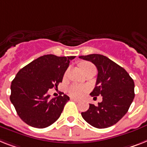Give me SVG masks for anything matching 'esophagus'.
Returning <instances> with one entry per match:
<instances>
[{
	"label": "esophagus",
	"instance_id": "1",
	"mask_svg": "<svg viewBox=\"0 0 147 147\" xmlns=\"http://www.w3.org/2000/svg\"><path fill=\"white\" fill-rule=\"evenodd\" d=\"M70 100H72V101H75V102H79V100H78V99H76V98H74V97H71V98H70Z\"/></svg>",
	"mask_w": 147,
	"mask_h": 147
}]
</instances>
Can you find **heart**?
Listing matches in <instances>:
<instances>
[{
    "instance_id": "heart-1",
    "label": "heart",
    "mask_w": 147,
    "mask_h": 147,
    "mask_svg": "<svg viewBox=\"0 0 147 147\" xmlns=\"http://www.w3.org/2000/svg\"><path fill=\"white\" fill-rule=\"evenodd\" d=\"M91 65H91L90 63H82V70L84 71V70H85L86 69H88V67H90V66H91ZM67 90H68V93H69L71 96H74V97H81V96H83V95H84L87 91H88V88L85 87V86L73 84H71V85L68 87Z\"/></svg>"
}]
</instances>
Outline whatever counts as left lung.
<instances>
[{"label": "left lung", "mask_w": 147, "mask_h": 147, "mask_svg": "<svg viewBox=\"0 0 147 147\" xmlns=\"http://www.w3.org/2000/svg\"><path fill=\"white\" fill-rule=\"evenodd\" d=\"M91 62L98 70L96 86L90 96L101 95L98 106L90 104L82 116L96 128H106L116 124L127 113L134 98V82L126 70L103 55L80 56Z\"/></svg>", "instance_id": "8db88e82"}]
</instances>
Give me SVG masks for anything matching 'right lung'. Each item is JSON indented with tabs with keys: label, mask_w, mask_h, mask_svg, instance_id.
I'll list each match as a JSON object with an SVG mask.
<instances>
[{
	"label": "right lung",
	"mask_w": 147,
	"mask_h": 147,
	"mask_svg": "<svg viewBox=\"0 0 147 147\" xmlns=\"http://www.w3.org/2000/svg\"><path fill=\"white\" fill-rule=\"evenodd\" d=\"M75 57L44 55L18 71L11 83L9 99L24 122L45 128L59 119L69 97L63 94L51 98L47 91L62 82Z\"/></svg>",
	"instance_id": "obj_1"
}]
</instances>
